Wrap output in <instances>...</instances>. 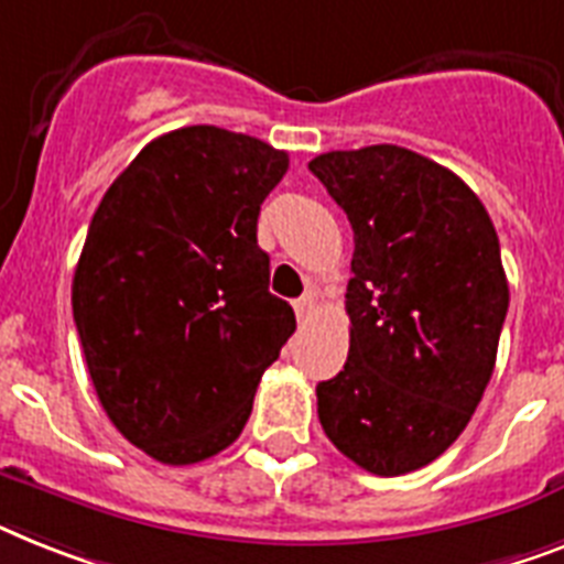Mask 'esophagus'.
Here are the masks:
<instances>
[{
    "mask_svg": "<svg viewBox=\"0 0 564 564\" xmlns=\"http://www.w3.org/2000/svg\"><path fill=\"white\" fill-rule=\"evenodd\" d=\"M314 296H302V300H296L293 302V311H296V319H300V323H308V316L314 314Z\"/></svg>",
    "mask_w": 564,
    "mask_h": 564,
    "instance_id": "1",
    "label": "esophagus"
}]
</instances>
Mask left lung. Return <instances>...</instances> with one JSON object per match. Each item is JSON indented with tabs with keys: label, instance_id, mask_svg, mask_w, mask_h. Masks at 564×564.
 Masks as SVG:
<instances>
[{
	"label": "left lung",
	"instance_id": "left-lung-1",
	"mask_svg": "<svg viewBox=\"0 0 564 564\" xmlns=\"http://www.w3.org/2000/svg\"><path fill=\"white\" fill-rule=\"evenodd\" d=\"M355 230L348 360L316 386L339 453L406 476L455 444L490 383L510 288L478 195L412 149L325 152L308 164Z\"/></svg>",
	"mask_w": 564,
	"mask_h": 564
}]
</instances>
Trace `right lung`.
I'll list each match as a JSON object with an SVG mask.
<instances>
[{"mask_svg":"<svg viewBox=\"0 0 564 564\" xmlns=\"http://www.w3.org/2000/svg\"><path fill=\"white\" fill-rule=\"evenodd\" d=\"M285 172L271 143L184 126L138 152L88 225L72 285L88 375L120 435L161 464L239 438L296 328L256 241Z\"/></svg>","mask_w":564,"mask_h":564,"instance_id":"1","label":"right lung"}]
</instances>
